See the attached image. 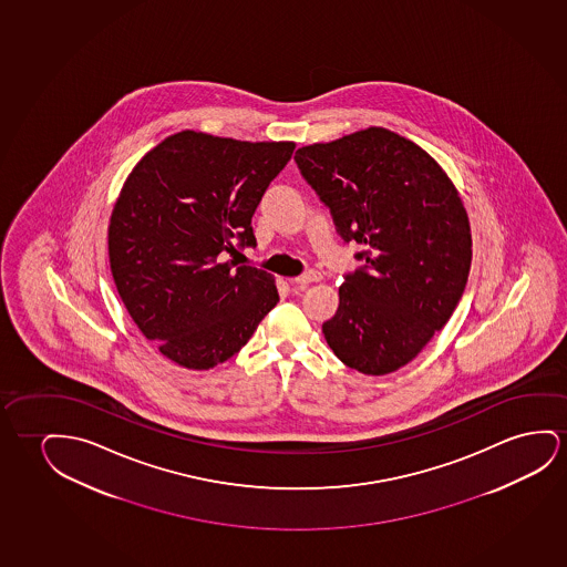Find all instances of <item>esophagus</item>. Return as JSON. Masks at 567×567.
Returning a JSON list of instances; mask_svg holds the SVG:
<instances>
[{
    "mask_svg": "<svg viewBox=\"0 0 567 567\" xmlns=\"http://www.w3.org/2000/svg\"><path fill=\"white\" fill-rule=\"evenodd\" d=\"M320 279H322L320 271H307V274L299 276V278L289 279V284H293L297 288L305 289L309 284H315V281H320Z\"/></svg>",
    "mask_w": 567,
    "mask_h": 567,
    "instance_id": "esophagus-1",
    "label": "esophagus"
}]
</instances>
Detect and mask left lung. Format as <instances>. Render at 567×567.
<instances>
[{"label": "left lung", "instance_id": "1", "mask_svg": "<svg viewBox=\"0 0 567 567\" xmlns=\"http://www.w3.org/2000/svg\"><path fill=\"white\" fill-rule=\"evenodd\" d=\"M296 161L365 266L346 276L322 324L330 350L363 375L410 363L447 324L463 297L472 233L445 168L381 126L299 147Z\"/></svg>", "mask_w": 567, "mask_h": 567}]
</instances>
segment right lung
I'll return each mask as SVG.
<instances>
[{
	"mask_svg": "<svg viewBox=\"0 0 567 567\" xmlns=\"http://www.w3.org/2000/svg\"><path fill=\"white\" fill-rule=\"evenodd\" d=\"M293 150L183 130L122 184L109 224L112 278L142 334L176 365L224 363L278 303L271 274L224 258L233 239L256 245V206Z\"/></svg>",
	"mask_w": 567,
	"mask_h": 567,
	"instance_id": "add662e5",
	"label": "right lung"
}]
</instances>
